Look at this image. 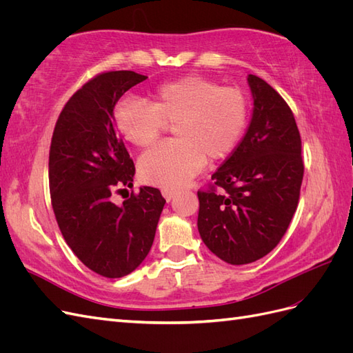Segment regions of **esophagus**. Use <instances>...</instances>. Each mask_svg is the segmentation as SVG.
I'll list each match as a JSON object with an SVG mask.
<instances>
[{
    "instance_id": "34e87169",
    "label": "esophagus",
    "mask_w": 353,
    "mask_h": 353,
    "mask_svg": "<svg viewBox=\"0 0 353 353\" xmlns=\"http://www.w3.org/2000/svg\"><path fill=\"white\" fill-rule=\"evenodd\" d=\"M162 196L166 199V201H170L176 196V190L172 188H163L162 190Z\"/></svg>"
}]
</instances>
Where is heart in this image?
Instances as JSON below:
<instances>
[{
  "instance_id": "heart-1",
  "label": "heart",
  "mask_w": 353,
  "mask_h": 353,
  "mask_svg": "<svg viewBox=\"0 0 353 353\" xmlns=\"http://www.w3.org/2000/svg\"><path fill=\"white\" fill-rule=\"evenodd\" d=\"M147 104L122 99L113 109L116 130L138 147H150L172 125L174 141L148 150L138 163L144 183L179 188L188 184L208 160L219 162L240 143L249 121V100L236 87L185 77L159 85Z\"/></svg>"
}]
</instances>
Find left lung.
Returning <instances> with one entry per match:
<instances>
[{
	"instance_id": "1",
	"label": "left lung",
	"mask_w": 353,
	"mask_h": 353,
	"mask_svg": "<svg viewBox=\"0 0 353 353\" xmlns=\"http://www.w3.org/2000/svg\"><path fill=\"white\" fill-rule=\"evenodd\" d=\"M253 116L241 143L199 190L197 227L212 253L231 265L263 258L285 234L303 179L302 140L288 104L249 74Z\"/></svg>"
}]
</instances>
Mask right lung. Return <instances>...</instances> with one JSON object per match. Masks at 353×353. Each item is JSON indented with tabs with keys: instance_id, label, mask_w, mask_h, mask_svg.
I'll return each instance as SVG.
<instances>
[{
	"instance_id": "right-lung-1",
	"label": "right lung",
	"mask_w": 353,
	"mask_h": 353,
	"mask_svg": "<svg viewBox=\"0 0 353 353\" xmlns=\"http://www.w3.org/2000/svg\"><path fill=\"white\" fill-rule=\"evenodd\" d=\"M145 79L132 70L94 77L65 104L51 138L48 179L59 228L78 259L108 279L131 274L145 259L166 203L153 187H141L122 205L112 200L132 187L135 174L113 109Z\"/></svg>"
}]
</instances>
